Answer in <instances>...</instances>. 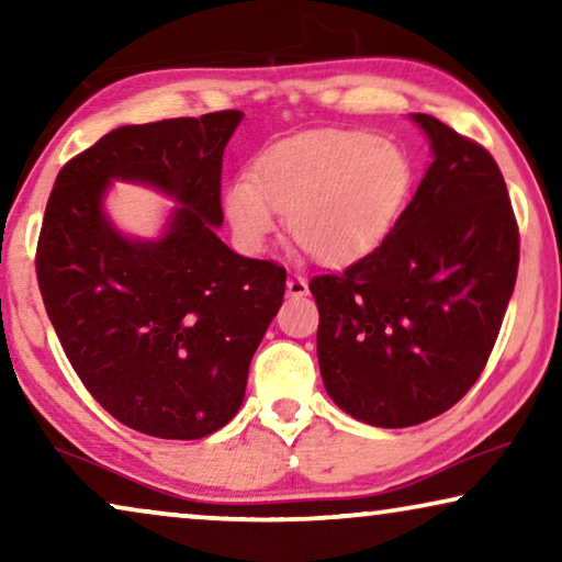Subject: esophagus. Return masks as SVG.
<instances>
[{
  "label": "esophagus",
  "instance_id": "esophagus-1",
  "mask_svg": "<svg viewBox=\"0 0 562 562\" xmlns=\"http://www.w3.org/2000/svg\"><path fill=\"white\" fill-rule=\"evenodd\" d=\"M286 294L289 296H306V294H310V283H306L304 279H302V276H289V281H286Z\"/></svg>",
  "mask_w": 562,
  "mask_h": 562
}]
</instances>
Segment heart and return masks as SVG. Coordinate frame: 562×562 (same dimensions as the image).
<instances>
[{"mask_svg":"<svg viewBox=\"0 0 562 562\" xmlns=\"http://www.w3.org/2000/svg\"><path fill=\"white\" fill-rule=\"evenodd\" d=\"M414 168L396 143L371 133H317L273 145L225 191L237 240L260 250L279 214L299 248L325 266L371 256L402 217Z\"/></svg>","mask_w":562,"mask_h":562,"instance_id":"1","label":"heart"}]
</instances>
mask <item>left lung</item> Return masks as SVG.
Returning a JSON list of instances; mask_svg holds the SVG:
<instances>
[{
  "label": "left lung",
  "instance_id": "left-lung-1",
  "mask_svg": "<svg viewBox=\"0 0 562 562\" xmlns=\"http://www.w3.org/2000/svg\"><path fill=\"white\" fill-rule=\"evenodd\" d=\"M432 164L371 256L314 276L319 373L366 425L412 427L479 381L519 268V233L496 160L429 114Z\"/></svg>",
  "mask_w": 562,
  "mask_h": 562
}]
</instances>
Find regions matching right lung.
Listing matches in <instances>:
<instances>
[{
	"label": "right lung",
	"mask_w": 562,
	"mask_h": 562,
	"mask_svg": "<svg viewBox=\"0 0 562 562\" xmlns=\"http://www.w3.org/2000/svg\"><path fill=\"white\" fill-rule=\"evenodd\" d=\"M243 112L125 125L60 168L37 240L45 312L89 394L122 425L199 440L235 417L248 368L286 291L271 260L217 237L225 145ZM112 180L173 198L158 238L103 212Z\"/></svg>",
	"instance_id": "1"
}]
</instances>
